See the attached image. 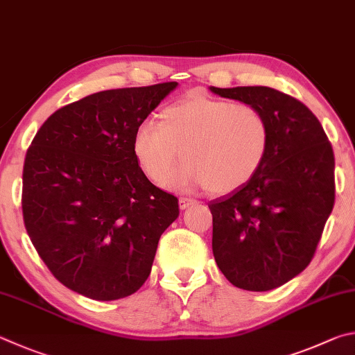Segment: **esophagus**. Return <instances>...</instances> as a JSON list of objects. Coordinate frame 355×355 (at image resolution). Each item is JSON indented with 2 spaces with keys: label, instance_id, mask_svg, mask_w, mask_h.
<instances>
[{
  "label": "esophagus",
  "instance_id": "1",
  "mask_svg": "<svg viewBox=\"0 0 355 355\" xmlns=\"http://www.w3.org/2000/svg\"><path fill=\"white\" fill-rule=\"evenodd\" d=\"M191 204H195V201L190 200V198H179V207H181V210L189 209Z\"/></svg>",
  "mask_w": 355,
  "mask_h": 355
}]
</instances>
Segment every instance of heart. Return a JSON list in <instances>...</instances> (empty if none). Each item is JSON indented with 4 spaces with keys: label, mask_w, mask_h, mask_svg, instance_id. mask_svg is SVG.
Returning <instances> with one entry per match:
<instances>
[{
    "label": "heart",
    "mask_w": 355,
    "mask_h": 355,
    "mask_svg": "<svg viewBox=\"0 0 355 355\" xmlns=\"http://www.w3.org/2000/svg\"><path fill=\"white\" fill-rule=\"evenodd\" d=\"M268 145L270 126L262 112L209 96L170 105L160 123L143 121L132 140L135 159L153 182H166L179 150L184 164L168 184L182 190L209 187L214 195L232 193L250 182Z\"/></svg>",
    "instance_id": "1"
}]
</instances>
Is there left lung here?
Listing matches in <instances>:
<instances>
[{
  "label": "left lung",
  "instance_id": "obj_1",
  "mask_svg": "<svg viewBox=\"0 0 355 355\" xmlns=\"http://www.w3.org/2000/svg\"><path fill=\"white\" fill-rule=\"evenodd\" d=\"M210 92L254 105L270 126L254 178L209 202L215 262L235 287L277 288L306 270L334 209L332 146L318 118L282 92L262 85Z\"/></svg>",
  "mask_w": 355,
  "mask_h": 355
}]
</instances>
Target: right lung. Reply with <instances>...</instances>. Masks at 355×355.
Wrapping results in <instances>:
<instances>
[{"label":"right lung","mask_w":355,"mask_h":355,"mask_svg":"<svg viewBox=\"0 0 355 355\" xmlns=\"http://www.w3.org/2000/svg\"><path fill=\"white\" fill-rule=\"evenodd\" d=\"M178 83L93 93L42 124L23 166V220L60 284L96 301L135 293L151 272L178 198L137 162V128Z\"/></svg>","instance_id":"obj_1"}]
</instances>
